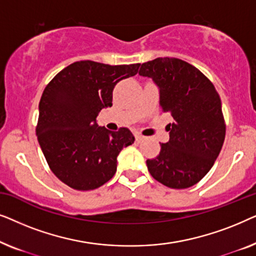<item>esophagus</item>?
I'll use <instances>...</instances> for the list:
<instances>
[{
  "label": "esophagus",
  "instance_id": "1",
  "mask_svg": "<svg viewBox=\"0 0 256 256\" xmlns=\"http://www.w3.org/2000/svg\"><path fill=\"white\" fill-rule=\"evenodd\" d=\"M135 138H136V141H138V142H142L143 140H146L144 136L140 134V132H136V134H135Z\"/></svg>",
  "mask_w": 256,
  "mask_h": 256
}]
</instances>
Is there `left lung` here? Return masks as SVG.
Listing matches in <instances>:
<instances>
[{
    "label": "left lung",
    "instance_id": "1",
    "mask_svg": "<svg viewBox=\"0 0 256 256\" xmlns=\"http://www.w3.org/2000/svg\"><path fill=\"white\" fill-rule=\"evenodd\" d=\"M138 74L158 86L162 112L174 118L166 127L169 142L160 144L156 158L146 160L149 172L168 188H190L211 170L222 148L226 126L219 94L198 68L178 58L143 62Z\"/></svg>",
    "mask_w": 256,
    "mask_h": 256
}]
</instances>
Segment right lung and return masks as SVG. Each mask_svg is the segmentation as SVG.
Masks as SVG:
<instances>
[{
	"mask_svg": "<svg viewBox=\"0 0 256 256\" xmlns=\"http://www.w3.org/2000/svg\"><path fill=\"white\" fill-rule=\"evenodd\" d=\"M138 68L76 62L45 87L37 138L51 171L70 188L88 191L107 183L116 172L118 154L134 143L128 128L110 132L99 127L96 116L113 104L115 85L135 76Z\"/></svg>",
	"mask_w": 256,
	"mask_h": 256,
	"instance_id": "1",
	"label": "right lung"
}]
</instances>
